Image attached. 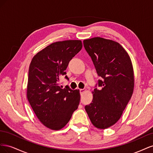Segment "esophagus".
<instances>
[{"label": "esophagus", "mask_w": 153, "mask_h": 153, "mask_svg": "<svg viewBox=\"0 0 153 153\" xmlns=\"http://www.w3.org/2000/svg\"><path fill=\"white\" fill-rule=\"evenodd\" d=\"M85 91V89H80V94L84 93V92Z\"/></svg>", "instance_id": "34e87169"}]
</instances>
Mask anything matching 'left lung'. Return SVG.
<instances>
[{"label":"left lung","instance_id":"left-lung-1","mask_svg":"<svg viewBox=\"0 0 153 153\" xmlns=\"http://www.w3.org/2000/svg\"><path fill=\"white\" fill-rule=\"evenodd\" d=\"M98 75L101 78L95 88L92 103L85 106L92 124L99 129L108 128L121 117L132 96L133 69L130 57L114 41L96 37L84 41Z\"/></svg>","mask_w":153,"mask_h":153}]
</instances>
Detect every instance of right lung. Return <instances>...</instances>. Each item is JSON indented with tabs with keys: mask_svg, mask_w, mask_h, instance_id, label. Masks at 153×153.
Wrapping results in <instances>:
<instances>
[{
	"mask_svg": "<svg viewBox=\"0 0 153 153\" xmlns=\"http://www.w3.org/2000/svg\"><path fill=\"white\" fill-rule=\"evenodd\" d=\"M82 48L80 40L58 41L39 52L30 64L27 99L41 123L53 130L65 126L79 105V90L62 89L59 82Z\"/></svg>",
	"mask_w": 153,
	"mask_h": 153,
	"instance_id": "1",
	"label": "right lung"
}]
</instances>
